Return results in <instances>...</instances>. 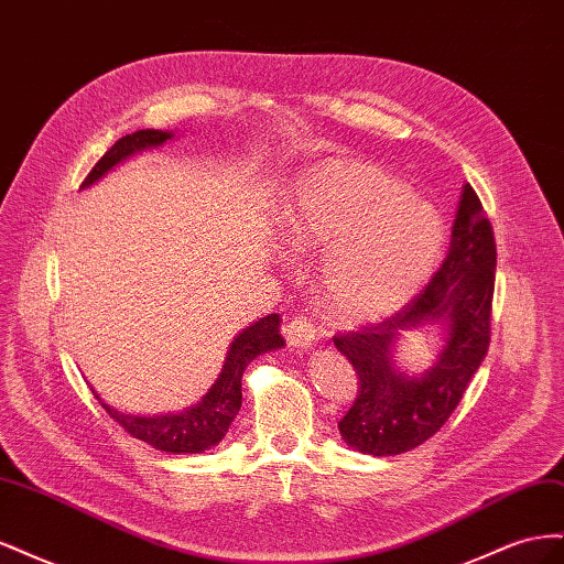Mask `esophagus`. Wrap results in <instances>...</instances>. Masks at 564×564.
<instances>
[{"instance_id": "1", "label": "esophagus", "mask_w": 564, "mask_h": 564, "mask_svg": "<svg viewBox=\"0 0 564 564\" xmlns=\"http://www.w3.org/2000/svg\"><path fill=\"white\" fill-rule=\"evenodd\" d=\"M284 338H286L289 348L305 350V348L315 346L317 329L313 327V322L308 317L294 315V317H289L286 324H284Z\"/></svg>"}]
</instances>
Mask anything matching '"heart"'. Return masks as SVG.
Segmentation results:
<instances>
[{"mask_svg": "<svg viewBox=\"0 0 564 564\" xmlns=\"http://www.w3.org/2000/svg\"><path fill=\"white\" fill-rule=\"evenodd\" d=\"M286 242L324 253L327 308L348 322L395 313L429 282L445 247V220L404 181L377 166L332 160L305 172L282 218Z\"/></svg>", "mask_w": 564, "mask_h": 564, "instance_id": "heart-1", "label": "heart"}]
</instances>
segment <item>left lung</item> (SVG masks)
Segmentation results:
<instances>
[{
    "instance_id": "left-lung-1",
    "label": "left lung",
    "mask_w": 564,
    "mask_h": 564,
    "mask_svg": "<svg viewBox=\"0 0 564 564\" xmlns=\"http://www.w3.org/2000/svg\"><path fill=\"white\" fill-rule=\"evenodd\" d=\"M497 242L482 202L464 185L447 259L406 305L360 332L334 336L357 373V398L338 431L350 447L371 456L404 454L431 440L458 406L482 365L491 336ZM433 323L446 332L438 362L409 378L391 362L400 333Z\"/></svg>"
}]
</instances>
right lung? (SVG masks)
I'll return each mask as SVG.
<instances>
[{
    "mask_svg": "<svg viewBox=\"0 0 564 564\" xmlns=\"http://www.w3.org/2000/svg\"><path fill=\"white\" fill-rule=\"evenodd\" d=\"M174 139L172 131H160V129H141L135 133L119 139L104 158L96 162V166L84 178L82 187L96 183L100 176L108 174L110 169L127 158L135 155L145 148H158ZM280 315H268L259 322H253L251 327L240 332L232 340L228 350L226 365L220 369L216 383L209 388L207 395L202 398L195 406L187 409V412L178 414H164V416H131L124 412H117L110 404L98 398L94 390L96 400L104 404L110 419H115L122 429L133 435L135 440H143L160 452H172V454H199L218 445L220 440L226 437L230 423L235 421L237 412L242 406V373L247 365L259 357L261 352L275 350L284 346V338L280 334Z\"/></svg>",
    "mask_w": 564,
    "mask_h": 564,
    "instance_id": "obj_1",
    "label": "right lung"
}]
</instances>
